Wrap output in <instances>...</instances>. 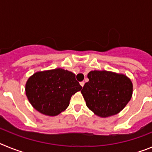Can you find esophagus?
<instances>
[{
  "label": "esophagus",
  "mask_w": 152,
  "mask_h": 152,
  "mask_svg": "<svg viewBox=\"0 0 152 152\" xmlns=\"http://www.w3.org/2000/svg\"><path fill=\"white\" fill-rule=\"evenodd\" d=\"M80 86H81V87H84V81H81V82H80Z\"/></svg>",
  "instance_id": "34e87169"
}]
</instances>
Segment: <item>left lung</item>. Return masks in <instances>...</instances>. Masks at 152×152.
<instances>
[{
  "instance_id": "1",
  "label": "left lung",
  "mask_w": 152,
  "mask_h": 152,
  "mask_svg": "<svg viewBox=\"0 0 152 152\" xmlns=\"http://www.w3.org/2000/svg\"><path fill=\"white\" fill-rule=\"evenodd\" d=\"M81 94L87 107L96 116L108 117L119 113L132 95V83L126 75L107 71H91Z\"/></svg>"
}]
</instances>
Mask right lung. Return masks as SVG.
<instances>
[{"mask_svg":"<svg viewBox=\"0 0 152 152\" xmlns=\"http://www.w3.org/2000/svg\"><path fill=\"white\" fill-rule=\"evenodd\" d=\"M82 89L75 75L62 68L39 72L26 81V95L36 110L54 116L65 110L71 97Z\"/></svg>","mask_w":152,"mask_h":152,"instance_id":"1","label":"right lung"}]
</instances>
